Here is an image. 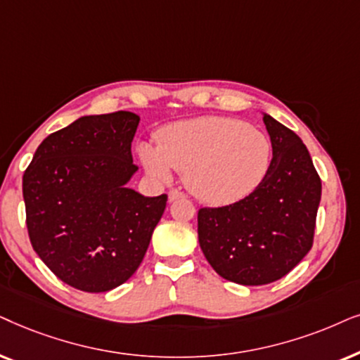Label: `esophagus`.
Listing matches in <instances>:
<instances>
[{
  "label": "esophagus",
  "mask_w": 360,
  "mask_h": 360,
  "mask_svg": "<svg viewBox=\"0 0 360 360\" xmlns=\"http://www.w3.org/2000/svg\"><path fill=\"white\" fill-rule=\"evenodd\" d=\"M186 194L181 193L179 189H171L169 191V200H176V199H184Z\"/></svg>",
  "instance_id": "esophagus-1"
}]
</instances>
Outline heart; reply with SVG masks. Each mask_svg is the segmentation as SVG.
<instances>
[{
	"label": "heart",
	"mask_w": 360,
	"mask_h": 360,
	"mask_svg": "<svg viewBox=\"0 0 360 360\" xmlns=\"http://www.w3.org/2000/svg\"><path fill=\"white\" fill-rule=\"evenodd\" d=\"M140 156L153 176L167 179L171 167L184 174L195 198L225 205L260 186L270 167L271 145L240 120L205 117L166 127L158 135V150L141 145Z\"/></svg>",
	"instance_id": "1"
}]
</instances>
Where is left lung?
<instances>
[{"label": "left lung", "mask_w": 360, "mask_h": 360, "mask_svg": "<svg viewBox=\"0 0 360 360\" xmlns=\"http://www.w3.org/2000/svg\"><path fill=\"white\" fill-rule=\"evenodd\" d=\"M273 158L260 186L237 202L198 212L199 245L225 280L257 286L280 280L313 247L321 177L301 138L263 115Z\"/></svg>", "instance_id": "obj_1"}]
</instances>
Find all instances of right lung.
<instances>
[{
	"label": "right lung",
	"mask_w": 360,
	"mask_h": 360,
	"mask_svg": "<svg viewBox=\"0 0 360 360\" xmlns=\"http://www.w3.org/2000/svg\"><path fill=\"white\" fill-rule=\"evenodd\" d=\"M140 117L90 115L51 133L22 176L31 245L72 288L103 293L138 270L167 195L127 184L138 169L131 141Z\"/></svg>",
	"instance_id": "obj_1"
}]
</instances>
